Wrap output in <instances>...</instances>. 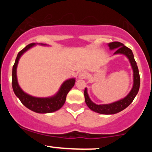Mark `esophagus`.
Instances as JSON below:
<instances>
[{
  "mask_svg": "<svg viewBox=\"0 0 152 152\" xmlns=\"http://www.w3.org/2000/svg\"><path fill=\"white\" fill-rule=\"evenodd\" d=\"M87 76V72L86 71H81L78 74V77L79 78H85Z\"/></svg>",
  "mask_w": 152,
  "mask_h": 152,
  "instance_id": "1",
  "label": "esophagus"
}]
</instances>
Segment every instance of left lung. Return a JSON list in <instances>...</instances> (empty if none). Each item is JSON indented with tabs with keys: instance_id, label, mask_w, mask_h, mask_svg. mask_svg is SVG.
<instances>
[{
	"instance_id": "left-lung-1",
	"label": "left lung",
	"mask_w": 152,
	"mask_h": 152,
	"mask_svg": "<svg viewBox=\"0 0 152 152\" xmlns=\"http://www.w3.org/2000/svg\"><path fill=\"white\" fill-rule=\"evenodd\" d=\"M109 46L110 49H116L114 54H124L129 58L134 71V85L130 93L124 99L112 103V104H102V105H97V104L92 102L88 97V94H87V89L85 88L84 96L86 105L92 111L102 114H114L126 109L127 106H129L131 103L133 102L134 98L138 94L139 86H140V76H139V69H138L137 62L135 61V59L134 58V54L132 53V50L128 47L124 46L123 43L118 42V41L109 43Z\"/></svg>"
}]
</instances>
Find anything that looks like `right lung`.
<instances>
[{
    "label": "right lung",
    "instance_id": "obj_1",
    "mask_svg": "<svg viewBox=\"0 0 152 152\" xmlns=\"http://www.w3.org/2000/svg\"><path fill=\"white\" fill-rule=\"evenodd\" d=\"M34 45V43H30L18 53L15 64L13 66L12 87H13V91H14L16 96L20 99L22 104L28 109L36 113H40V114L54 112V111L61 109L64 105L66 102V96H67L69 91L74 86L76 80L74 78H71V79L66 81L62 84L60 90L58 91L56 95H55L53 97H50V98H36V97L31 96L28 94L24 93L19 86L18 81H17L16 68L19 58L21 56L22 54Z\"/></svg>",
    "mask_w": 152,
    "mask_h": 152
}]
</instances>
